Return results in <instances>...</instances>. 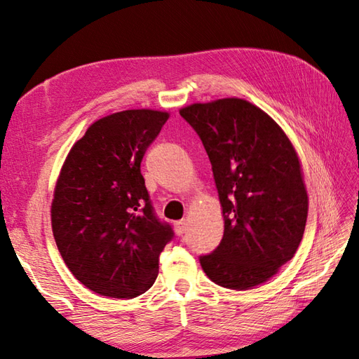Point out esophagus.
<instances>
[{
    "label": "esophagus",
    "instance_id": "obj_1",
    "mask_svg": "<svg viewBox=\"0 0 359 359\" xmlns=\"http://www.w3.org/2000/svg\"><path fill=\"white\" fill-rule=\"evenodd\" d=\"M174 229L177 236H184V232L187 229V221L185 219H180V221H175L174 223Z\"/></svg>",
    "mask_w": 359,
    "mask_h": 359
}]
</instances>
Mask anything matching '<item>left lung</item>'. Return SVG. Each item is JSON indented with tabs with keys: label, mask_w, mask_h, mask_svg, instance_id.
Listing matches in <instances>:
<instances>
[{
	"label": "left lung",
	"mask_w": 359,
	"mask_h": 359,
	"mask_svg": "<svg viewBox=\"0 0 359 359\" xmlns=\"http://www.w3.org/2000/svg\"><path fill=\"white\" fill-rule=\"evenodd\" d=\"M204 144L224 217L217 250L199 256L221 287L246 290L293 257L308 218L297 152L278 123L242 99L180 109Z\"/></svg>",
	"instance_id": "8db88e82"
}]
</instances>
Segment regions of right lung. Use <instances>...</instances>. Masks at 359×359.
<instances>
[{"label": "right lung", "mask_w": 359, "mask_h": 359, "mask_svg": "<svg viewBox=\"0 0 359 359\" xmlns=\"http://www.w3.org/2000/svg\"><path fill=\"white\" fill-rule=\"evenodd\" d=\"M169 114L127 109L102 117L70 149L51 204V227L74 276L99 295L152 287L174 231L152 205L141 161Z\"/></svg>", "instance_id": "add662e5"}]
</instances>
